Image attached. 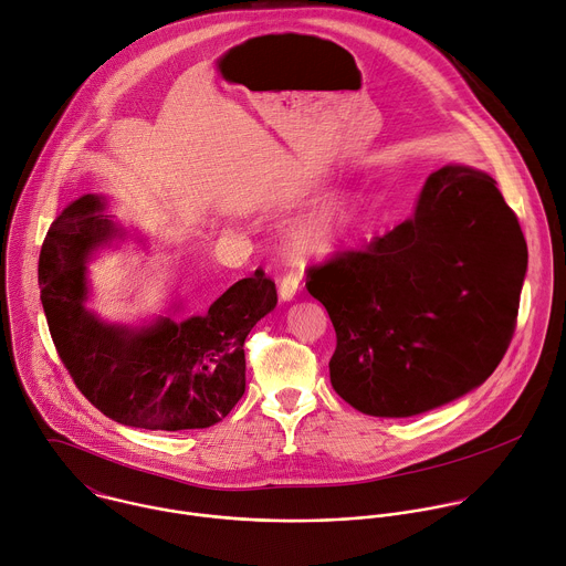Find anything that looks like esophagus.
<instances>
[{
    "label": "esophagus",
    "instance_id": "34e87169",
    "mask_svg": "<svg viewBox=\"0 0 566 566\" xmlns=\"http://www.w3.org/2000/svg\"><path fill=\"white\" fill-rule=\"evenodd\" d=\"M297 289H300V280H297L295 275H286V277H282V282H280V297H282L284 302H289V300L295 297Z\"/></svg>",
    "mask_w": 566,
    "mask_h": 566
}]
</instances>
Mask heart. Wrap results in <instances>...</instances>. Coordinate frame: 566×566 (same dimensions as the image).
Returning <instances> with one entry per match:
<instances>
[{
    "mask_svg": "<svg viewBox=\"0 0 566 566\" xmlns=\"http://www.w3.org/2000/svg\"><path fill=\"white\" fill-rule=\"evenodd\" d=\"M360 210L363 197L358 192H345L336 201L300 219L289 232L293 251H297L300 255L317 258L332 255L356 228Z\"/></svg>",
    "mask_w": 566,
    "mask_h": 566,
    "instance_id": "obj_1",
    "label": "heart"
}]
</instances>
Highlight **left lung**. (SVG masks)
<instances>
[{"label": "left lung", "instance_id": "obj_1", "mask_svg": "<svg viewBox=\"0 0 566 566\" xmlns=\"http://www.w3.org/2000/svg\"><path fill=\"white\" fill-rule=\"evenodd\" d=\"M528 251L495 179L468 166L432 172L415 212L308 269L336 352L332 385L369 417H415L468 394L504 358Z\"/></svg>", "mask_w": 566, "mask_h": 566}]
</instances>
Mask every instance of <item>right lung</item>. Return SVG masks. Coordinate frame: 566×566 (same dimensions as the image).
<instances>
[{
    "mask_svg": "<svg viewBox=\"0 0 566 566\" xmlns=\"http://www.w3.org/2000/svg\"><path fill=\"white\" fill-rule=\"evenodd\" d=\"M125 237L103 195L71 201L51 223L38 282L55 349L77 389L116 423L166 432L210 428L244 396V340L275 308V282L255 271L206 313L175 317V306L140 325L107 322L87 306V264Z\"/></svg>",
    "mask_w": 566,
    "mask_h": 566,
    "instance_id": "obj_1",
    "label": "right lung"
}]
</instances>
